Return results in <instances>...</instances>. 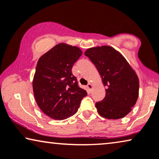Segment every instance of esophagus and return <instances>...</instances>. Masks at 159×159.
<instances>
[{"label": "esophagus", "mask_w": 159, "mask_h": 159, "mask_svg": "<svg viewBox=\"0 0 159 159\" xmlns=\"http://www.w3.org/2000/svg\"><path fill=\"white\" fill-rule=\"evenodd\" d=\"M87 88H88V89L89 90V91L92 90V88H93L92 84H88V85H87Z\"/></svg>", "instance_id": "esophagus-1"}]
</instances>
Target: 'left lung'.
I'll return each mask as SVG.
<instances>
[{"label":"left lung","mask_w":159,"mask_h":159,"mask_svg":"<svg viewBox=\"0 0 159 159\" xmlns=\"http://www.w3.org/2000/svg\"><path fill=\"white\" fill-rule=\"evenodd\" d=\"M84 54L96 66L106 87L105 98L95 103L98 113L107 119L124 118L138 98L136 73L121 54L111 46L90 48Z\"/></svg>","instance_id":"obj_1"}]
</instances>
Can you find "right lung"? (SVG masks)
Wrapping results in <instances>:
<instances>
[{
  "label": "right lung",
  "mask_w": 159,
  "mask_h": 159,
  "mask_svg": "<svg viewBox=\"0 0 159 159\" xmlns=\"http://www.w3.org/2000/svg\"><path fill=\"white\" fill-rule=\"evenodd\" d=\"M81 54L76 46L59 43L38 61L33 81L34 96L40 109L53 119L73 116L87 95L72 73Z\"/></svg>",
  "instance_id": "1"
}]
</instances>
